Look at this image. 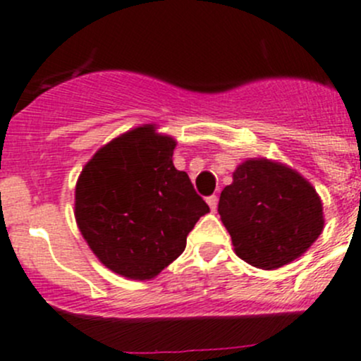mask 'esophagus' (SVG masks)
<instances>
[{"label": "esophagus", "mask_w": 361, "mask_h": 361, "mask_svg": "<svg viewBox=\"0 0 361 361\" xmlns=\"http://www.w3.org/2000/svg\"><path fill=\"white\" fill-rule=\"evenodd\" d=\"M206 202H208V206L212 208V212H215L216 202H219V197H216V195H209V197H206Z\"/></svg>", "instance_id": "34e87169"}]
</instances>
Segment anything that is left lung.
<instances>
[{"mask_svg": "<svg viewBox=\"0 0 361 361\" xmlns=\"http://www.w3.org/2000/svg\"><path fill=\"white\" fill-rule=\"evenodd\" d=\"M219 213L238 257L275 269L302 255L323 231V204L296 171L247 160L220 194Z\"/></svg>", "mask_w": 361, "mask_h": 361, "instance_id": "obj_1", "label": "left lung"}]
</instances>
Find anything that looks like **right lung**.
<instances>
[{
    "label": "right lung",
    "mask_w": 361,
    "mask_h": 361,
    "mask_svg": "<svg viewBox=\"0 0 361 361\" xmlns=\"http://www.w3.org/2000/svg\"><path fill=\"white\" fill-rule=\"evenodd\" d=\"M174 146L145 125L99 149L80 173L77 226L114 274L135 281L159 275L209 212L188 174L173 166Z\"/></svg>",
    "instance_id": "add662e5"
}]
</instances>
